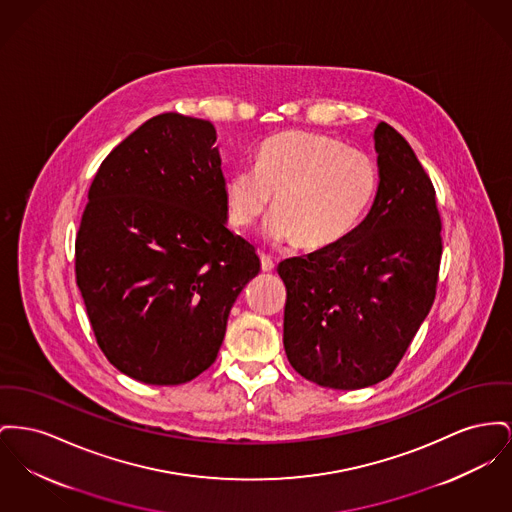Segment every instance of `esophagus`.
I'll use <instances>...</instances> for the list:
<instances>
[{
  "instance_id": "1",
  "label": "esophagus",
  "mask_w": 512,
  "mask_h": 512,
  "mask_svg": "<svg viewBox=\"0 0 512 512\" xmlns=\"http://www.w3.org/2000/svg\"><path fill=\"white\" fill-rule=\"evenodd\" d=\"M259 257H261V269H263V272L274 271V261H272L271 255H267V253H261Z\"/></svg>"
}]
</instances>
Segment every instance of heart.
<instances>
[{"mask_svg": "<svg viewBox=\"0 0 512 512\" xmlns=\"http://www.w3.org/2000/svg\"><path fill=\"white\" fill-rule=\"evenodd\" d=\"M377 189L379 166L369 152L315 131H284L263 143L255 170L226 176L224 203L230 224L247 230L274 199L267 240L327 251L360 228Z\"/></svg>", "mask_w": 512, "mask_h": 512, "instance_id": "1", "label": "heart"}]
</instances>
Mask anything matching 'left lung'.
<instances>
[{
  "label": "left lung",
  "instance_id": "1",
  "mask_svg": "<svg viewBox=\"0 0 512 512\" xmlns=\"http://www.w3.org/2000/svg\"><path fill=\"white\" fill-rule=\"evenodd\" d=\"M379 189L340 245L278 265L286 284L284 350L321 387L356 391L387 379L427 317L441 263L435 189L389 123L373 131Z\"/></svg>",
  "mask_w": 512,
  "mask_h": 512
}]
</instances>
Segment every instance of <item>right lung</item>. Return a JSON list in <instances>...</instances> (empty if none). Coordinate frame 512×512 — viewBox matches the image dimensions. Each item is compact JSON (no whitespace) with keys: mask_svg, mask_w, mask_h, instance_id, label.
Here are the masks:
<instances>
[{"mask_svg":"<svg viewBox=\"0 0 512 512\" xmlns=\"http://www.w3.org/2000/svg\"><path fill=\"white\" fill-rule=\"evenodd\" d=\"M211 121L160 114L100 164L75 241L77 286L108 361L147 385L209 369L234 301L261 271L228 230Z\"/></svg>","mask_w":512,"mask_h":512,"instance_id":"right-lung-1","label":"right lung"}]
</instances>
